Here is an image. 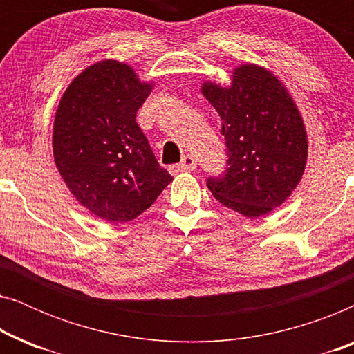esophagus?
<instances>
[{
  "label": "esophagus",
  "mask_w": 354,
  "mask_h": 354,
  "mask_svg": "<svg viewBox=\"0 0 354 354\" xmlns=\"http://www.w3.org/2000/svg\"><path fill=\"white\" fill-rule=\"evenodd\" d=\"M196 169V159L192 156V154H187V156L182 158V162L178 166L172 167L174 172H183V171H193Z\"/></svg>",
  "instance_id": "esophagus-1"
}]
</instances>
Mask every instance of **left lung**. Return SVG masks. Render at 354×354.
I'll use <instances>...</instances> for the list:
<instances>
[{
  "instance_id": "1",
  "label": "left lung",
  "mask_w": 354,
  "mask_h": 354,
  "mask_svg": "<svg viewBox=\"0 0 354 354\" xmlns=\"http://www.w3.org/2000/svg\"><path fill=\"white\" fill-rule=\"evenodd\" d=\"M201 93L221 115L229 154L225 176L206 182L216 200L248 219L282 206L308 162L306 125L287 86L246 62L234 67L229 85L206 80Z\"/></svg>"
}]
</instances>
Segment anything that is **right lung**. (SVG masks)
Returning <instances> with one entry per match:
<instances>
[{
  "label": "right lung",
  "mask_w": 354,
  "mask_h": 354,
  "mask_svg": "<svg viewBox=\"0 0 354 354\" xmlns=\"http://www.w3.org/2000/svg\"><path fill=\"white\" fill-rule=\"evenodd\" d=\"M153 88L132 66L103 59L71 82L56 109L57 171L79 205L113 224L138 217L172 182L135 120Z\"/></svg>",
  "instance_id": "right-lung-1"
}]
</instances>
